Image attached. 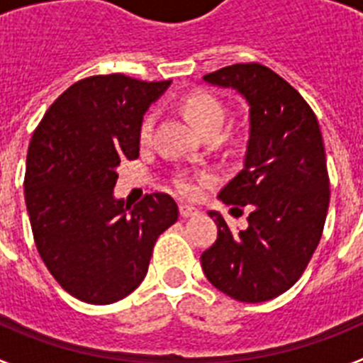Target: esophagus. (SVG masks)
Listing matches in <instances>:
<instances>
[{
    "instance_id": "34e87169",
    "label": "esophagus",
    "mask_w": 363,
    "mask_h": 363,
    "mask_svg": "<svg viewBox=\"0 0 363 363\" xmlns=\"http://www.w3.org/2000/svg\"><path fill=\"white\" fill-rule=\"evenodd\" d=\"M198 213H200V211H198L196 207H192V205H187V203H182V205H179V216H182V218L196 216Z\"/></svg>"
}]
</instances>
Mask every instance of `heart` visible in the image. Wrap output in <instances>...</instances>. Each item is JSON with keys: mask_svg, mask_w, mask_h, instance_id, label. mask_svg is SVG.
I'll use <instances>...</instances> for the list:
<instances>
[{"mask_svg": "<svg viewBox=\"0 0 363 363\" xmlns=\"http://www.w3.org/2000/svg\"><path fill=\"white\" fill-rule=\"evenodd\" d=\"M184 111L191 121L198 127L200 133L209 129H220L225 123V112L221 108V105L218 104L216 99L211 98L207 94H192L185 99ZM154 125V114H147L142 121V127H140V138L147 140L152 133ZM179 191L185 192V194H194L196 187L189 179H182L179 182Z\"/></svg>", "mask_w": 363, "mask_h": 363, "instance_id": "heart-1", "label": "heart"}]
</instances>
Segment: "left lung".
Instances as JSON below:
<instances>
[{
    "instance_id": "1",
    "label": "left lung",
    "mask_w": 363,
    "mask_h": 363,
    "mask_svg": "<svg viewBox=\"0 0 363 363\" xmlns=\"http://www.w3.org/2000/svg\"><path fill=\"white\" fill-rule=\"evenodd\" d=\"M203 82L249 105L243 169L221 189L227 205H249V225L230 230L209 211L218 238L201 255L207 280L227 296L259 303L291 289L322 238L329 176L318 120L296 89L259 63H236Z\"/></svg>"
}]
</instances>
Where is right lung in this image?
Listing matches in <instances>:
<instances>
[{
	"mask_svg": "<svg viewBox=\"0 0 363 363\" xmlns=\"http://www.w3.org/2000/svg\"><path fill=\"white\" fill-rule=\"evenodd\" d=\"M171 83L123 74L82 79L50 105L30 140L25 203L38 252L86 303L133 293L158 236L178 220L169 194H147L134 207L114 196L120 163L140 156L143 114Z\"/></svg>",
	"mask_w": 363,
	"mask_h": 363,
	"instance_id": "add662e5",
	"label": "right lung"
}]
</instances>
